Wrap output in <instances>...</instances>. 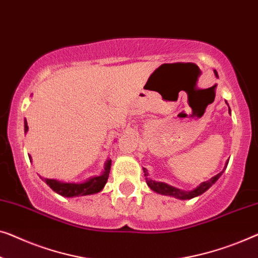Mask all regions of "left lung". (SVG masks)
<instances>
[{"mask_svg":"<svg viewBox=\"0 0 258 258\" xmlns=\"http://www.w3.org/2000/svg\"><path fill=\"white\" fill-rule=\"evenodd\" d=\"M215 76H218L216 71H215ZM227 164H228V163H227ZM143 170H144V175H145V177H148L149 173L147 172V170H145V169H143ZM222 172H223V171H222ZM222 172H220L216 175H214V177L211 178L208 181L201 182V184L198 186L197 188H194L193 191H188V192L181 191V189H179V188L172 187V186L167 185V184H165V182H159V181L151 180L150 178H145V179H147L149 187H150L151 189H154L155 192L159 193V194H163V196H171V197L178 198V199H181V200H187V199H192V198H194V197L200 196V194H203L204 192H206L207 189L210 188L216 180H218V179L220 178V175L222 174Z\"/></svg>","mask_w":258,"mask_h":258,"instance_id":"left-lung-1","label":"left lung"}]
</instances>
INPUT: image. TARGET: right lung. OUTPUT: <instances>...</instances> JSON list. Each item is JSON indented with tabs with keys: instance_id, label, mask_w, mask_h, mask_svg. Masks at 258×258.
I'll return each mask as SVG.
<instances>
[{
	"instance_id": "obj_1",
	"label": "right lung",
	"mask_w": 258,
	"mask_h": 258,
	"mask_svg": "<svg viewBox=\"0 0 258 258\" xmlns=\"http://www.w3.org/2000/svg\"><path fill=\"white\" fill-rule=\"evenodd\" d=\"M28 123L27 120L24 122V130L25 133L28 132ZM31 159V157H29ZM110 165L111 160H107L106 166H104V171L101 175L99 177H93L88 179L87 181L83 182V184H72V182H60L54 180V179H45V182L53 189L54 192L60 194L62 197H80V196H88V194H94L101 191L103 186L106 185L109 177L110 172Z\"/></svg>"
}]
</instances>
